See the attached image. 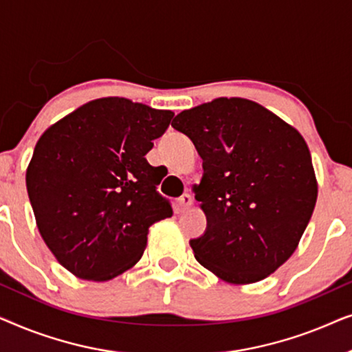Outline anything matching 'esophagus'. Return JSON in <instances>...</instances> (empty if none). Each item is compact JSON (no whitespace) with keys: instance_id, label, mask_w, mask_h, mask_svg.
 Here are the masks:
<instances>
[{"instance_id":"esophagus-1","label":"esophagus","mask_w":352,"mask_h":352,"mask_svg":"<svg viewBox=\"0 0 352 352\" xmlns=\"http://www.w3.org/2000/svg\"><path fill=\"white\" fill-rule=\"evenodd\" d=\"M192 204H194V197H192L190 194H182L179 199H177V205H179L181 210L190 208Z\"/></svg>"}]
</instances>
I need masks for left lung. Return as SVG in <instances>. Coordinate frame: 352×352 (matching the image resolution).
Instances as JSON below:
<instances>
[{"label": "left lung", "mask_w": 352, "mask_h": 352, "mask_svg": "<svg viewBox=\"0 0 352 352\" xmlns=\"http://www.w3.org/2000/svg\"><path fill=\"white\" fill-rule=\"evenodd\" d=\"M171 126L204 160L194 186L206 230L195 259L229 283H254L295 253L317 200L309 147L296 128L261 104L218 98L182 110Z\"/></svg>", "instance_id": "1"}]
</instances>
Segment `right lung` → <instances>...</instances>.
<instances>
[{
	"mask_svg": "<svg viewBox=\"0 0 352 352\" xmlns=\"http://www.w3.org/2000/svg\"><path fill=\"white\" fill-rule=\"evenodd\" d=\"M173 115L100 98L38 139L25 175L28 199L47 248L75 277L107 282L131 269L148 228L173 214L157 192L160 170L146 160Z\"/></svg>",
	"mask_w": 352,
	"mask_h": 352,
	"instance_id": "right-lung-1",
	"label": "right lung"
}]
</instances>
